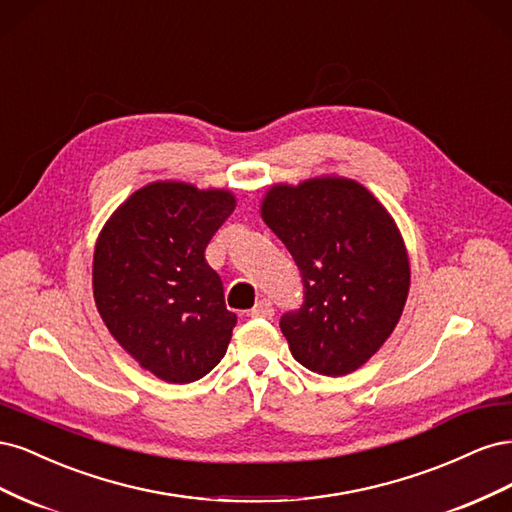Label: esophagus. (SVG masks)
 <instances>
[{"label": "esophagus", "mask_w": 512, "mask_h": 512, "mask_svg": "<svg viewBox=\"0 0 512 512\" xmlns=\"http://www.w3.org/2000/svg\"><path fill=\"white\" fill-rule=\"evenodd\" d=\"M273 314H275V309H273V303H271L269 299H260V301L254 305V309H250V316H252V318L271 320Z\"/></svg>", "instance_id": "34e87169"}]
</instances>
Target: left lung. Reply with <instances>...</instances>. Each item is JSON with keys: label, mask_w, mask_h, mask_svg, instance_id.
I'll use <instances>...</instances> for the list:
<instances>
[{"label": "left lung", "mask_w": 512, "mask_h": 512, "mask_svg": "<svg viewBox=\"0 0 512 512\" xmlns=\"http://www.w3.org/2000/svg\"><path fill=\"white\" fill-rule=\"evenodd\" d=\"M262 218L297 262L303 301L280 318L294 359L346 376L376 354L408 299L410 265L391 215L350 179L275 185Z\"/></svg>", "instance_id": "obj_1"}]
</instances>
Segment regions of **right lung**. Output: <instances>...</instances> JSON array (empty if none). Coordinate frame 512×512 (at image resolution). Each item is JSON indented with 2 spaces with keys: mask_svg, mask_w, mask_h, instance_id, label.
Wrapping results in <instances>:
<instances>
[{
  "mask_svg": "<svg viewBox=\"0 0 512 512\" xmlns=\"http://www.w3.org/2000/svg\"><path fill=\"white\" fill-rule=\"evenodd\" d=\"M232 211L230 192L151 183L100 232L98 312L121 348L166 382L200 380L226 354L237 316L205 250Z\"/></svg>",
  "mask_w": 512,
  "mask_h": 512,
  "instance_id": "obj_1",
  "label": "right lung"
}]
</instances>
